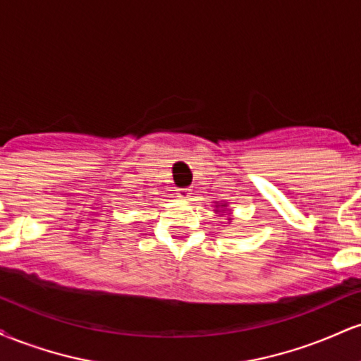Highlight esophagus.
<instances>
[{
	"instance_id": "esophagus-1",
	"label": "esophagus",
	"mask_w": 361,
	"mask_h": 361,
	"mask_svg": "<svg viewBox=\"0 0 361 361\" xmlns=\"http://www.w3.org/2000/svg\"><path fill=\"white\" fill-rule=\"evenodd\" d=\"M176 192H178V193H176L178 197L183 198V200H188V198L192 197V190H190V188H178Z\"/></svg>"
}]
</instances>
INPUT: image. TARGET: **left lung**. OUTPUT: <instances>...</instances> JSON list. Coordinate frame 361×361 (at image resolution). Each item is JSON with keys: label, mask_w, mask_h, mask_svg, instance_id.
Returning <instances> with one entry per match:
<instances>
[{"label": "left lung", "mask_w": 361, "mask_h": 361, "mask_svg": "<svg viewBox=\"0 0 361 361\" xmlns=\"http://www.w3.org/2000/svg\"><path fill=\"white\" fill-rule=\"evenodd\" d=\"M221 207H224V205H221Z\"/></svg>", "instance_id": "obj_1"}]
</instances>
